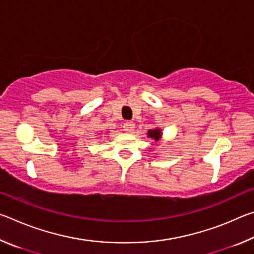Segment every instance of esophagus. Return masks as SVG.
Listing matches in <instances>:
<instances>
[{"label":"esophagus","mask_w":254,"mask_h":254,"mask_svg":"<svg viewBox=\"0 0 254 254\" xmlns=\"http://www.w3.org/2000/svg\"><path fill=\"white\" fill-rule=\"evenodd\" d=\"M134 127H135V124L133 122H130V121H127L126 123L123 124L124 131L127 132V133H132L133 130H134Z\"/></svg>","instance_id":"34e87169"}]
</instances>
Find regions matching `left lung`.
I'll return each instance as SVG.
<instances>
[{"label": "left lung", "instance_id": "left-lung-1", "mask_svg": "<svg viewBox=\"0 0 254 254\" xmlns=\"http://www.w3.org/2000/svg\"><path fill=\"white\" fill-rule=\"evenodd\" d=\"M161 128H151V130L148 131V136L151 137V139L158 141L161 137Z\"/></svg>", "mask_w": 254, "mask_h": 254}]
</instances>
